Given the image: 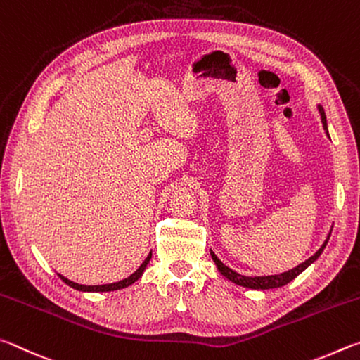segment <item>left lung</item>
<instances>
[{"label":"left lung","mask_w":360,"mask_h":360,"mask_svg":"<svg viewBox=\"0 0 360 360\" xmlns=\"http://www.w3.org/2000/svg\"><path fill=\"white\" fill-rule=\"evenodd\" d=\"M318 110H319V115H321V122H323V128H324V131H326V134L329 136V129H327V120H326V112H324V109H323V105L321 104H318ZM330 139V137H329ZM333 228V226H332ZM330 234H332V229H330V232H329V236H327V238H326V242L323 243V247H321L316 253H314L310 259H307L305 262H302V264H299L297 267H294V269H291V270H288V272H283V274H280V275H267V276H245V275H240V274H237L236 270H232V269H229L228 266H224V264L218 259V256L213 253V251L210 250V256H212V259H213V262H215V266H217V269H218V272L221 274L223 276H226V278H228L229 281H232V283H236V285H238V286H243V288H250V289H261V291H266V289H275V288H281V286H285V285H288L289 281H292L295 276L297 275H300L302 272H304V270L307 269V267H310L311 264L318 259V257L321 256V253H323L324 251V248H326V245H327V242H329V237H330Z\"/></svg>","instance_id":"8db88e82"}]
</instances>
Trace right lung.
<instances>
[{
    "label": "right lung",
    "instance_id": "1",
    "mask_svg": "<svg viewBox=\"0 0 360 360\" xmlns=\"http://www.w3.org/2000/svg\"><path fill=\"white\" fill-rule=\"evenodd\" d=\"M151 259V251L150 255L145 257V261L141 264V267H139L134 274L129 275L128 278L124 280H120V281H115V283H109V285H96V286H86V285H79V283L75 281H71L68 280L66 276H63L58 274L60 278L66 283L68 286H71L72 289H75V291H80V292H110V291H118V289H123V288H128L131 286L132 283H136L139 278H141L145 267H147V264L150 262Z\"/></svg>",
    "mask_w": 360,
    "mask_h": 360
}]
</instances>
